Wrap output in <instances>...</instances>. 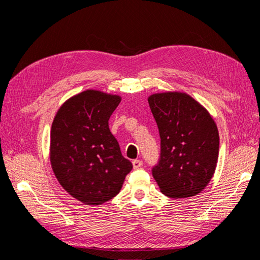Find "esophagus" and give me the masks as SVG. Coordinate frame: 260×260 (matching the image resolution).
I'll use <instances>...</instances> for the list:
<instances>
[{"mask_svg": "<svg viewBox=\"0 0 260 260\" xmlns=\"http://www.w3.org/2000/svg\"><path fill=\"white\" fill-rule=\"evenodd\" d=\"M132 166L135 169H138V168H141L143 166V161L140 160V159H135L132 161Z\"/></svg>", "mask_w": 260, "mask_h": 260, "instance_id": "34e87169", "label": "esophagus"}]
</instances>
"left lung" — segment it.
<instances>
[{
  "label": "left lung",
  "mask_w": 260,
  "mask_h": 260,
  "mask_svg": "<svg viewBox=\"0 0 260 260\" xmlns=\"http://www.w3.org/2000/svg\"><path fill=\"white\" fill-rule=\"evenodd\" d=\"M160 137V158L152 174L172 199L198 195L215 174L219 133L207 109L186 93H156L147 99Z\"/></svg>",
  "instance_id": "1"
}]
</instances>
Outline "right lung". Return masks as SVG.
Masks as SVG:
<instances>
[{
    "label": "right lung",
    "mask_w": 260,
    "mask_h": 260,
    "mask_svg": "<svg viewBox=\"0 0 260 260\" xmlns=\"http://www.w3.org/2000/svg\"><path fill=\"white\" fill-rule=\"evenodd\" d=\"M121 98L86 90L67 100L54 117L50 160L60 185L85 205H101L119 193L132 169L108 120Z\"/></svg>",
    "instance_id": "1"
}]
</instances>
